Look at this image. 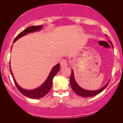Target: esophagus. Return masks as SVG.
I'll use <instances>...</instances> for the list:
<instances>
[{"label":"esophagus","instance_id":"1","mask_svg":"<svg viewBox=\"0 0 123 123\" xmlns=\"http://www.w3.org/2000/svg\"><path fill=\"white\" fill-rule=\"evenodd\" d=\"M68 65V61L67 60H63L60 63V66L62 68H63V67H66Z\"/></svg>","mask_w":123,"mask_h":123}]
</instances>
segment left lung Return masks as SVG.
Segmentation results:
<instances>
[{
	"label": "left lung",
	"instance_id": "1",
	"mask_svg": "<svg viewBox=\"0 0 123 123\" xmlns=\"http://www.w3.org/2000/svg\"><path fill=\"white\" fill-rule=\"evenodd\" d=\"M109 42L111 44V45H112L113 48V44L111 43V42L110 41ZM109 82L110 81L103 87L101 88L100 89L97 90V91H88V90L83 89L82 88H81V87L78 85L77 82H76V81H75L74 72L73 71V69H71V76H70V84H71V87L72 88V89L73 90L74 92L76 94H77L79 96L82 97H90L94 96V95H96L97 94H100L101 92H102L107 87Z\"/></svg>",
	"mask_w": 123,
	"mask_h": 123
}]
</instances>
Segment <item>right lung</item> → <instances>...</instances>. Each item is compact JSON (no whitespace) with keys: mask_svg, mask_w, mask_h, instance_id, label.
Returning <instances> with one entry per match:
<instances>
[{"mask_svg":"<svg viewBox=\"0 0 123 123\" xmlns=\"http://www.w3.org/2000/svg\"><path fill=\"white\" fill-rule=\"evenodd\" d=\"M42 25H40V26H32L28 27L26 29H25L24 31H23L22 32H20V33L15 37V39H14L13 42H15L17 40H18L19 38L23 36L26 35L27 34L39 31V30H41V29H42ZM60 67V65L59 63L57 64L56 65H55V67H54V68H52V70H51L50 73L49 75L48 78L46 79V81H45V82H44L42 86H41L39 87H38L37 88V89H35L33 90H26L23 89V88H21V87L19 86L18 84H17V82H16L15 78H14L13 77V75L12 71V69H11L10 63V69L11 74L12 76L14 82H15V85L17 86V89H18V91L21 92L23 95L31 98H42V97L45 96V95L49 92L50 90L51 89V87H52V80L54 79V76L56 75V74L58 73V71H59Z\"/></svg>","mask_w":123,"mask_h":123,"instance_id":"1","label":"right lung"}]
</instances>
